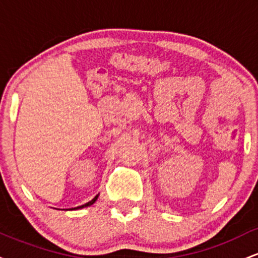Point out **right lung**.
<instances>
[{"label":"right lung","mask_w":258,"mask_h":258,"mask_svg":"<svg viewBox=\"0 0 258 258\" xmlns=\"http://www.w3.org/2000/svg\"><path fill=\"white\" fill-rule=\"evenodd\" d=\"M98 197H99V194L96 195V197H94L93 199H92L91 201H88V203H86L85 205H81V206H78V207H74V209H70V210H79V209H84V207H88V206L93 205V204L97 201V199H98Z\"/></svg>","instance_id":"right-lung-1"}]
</instances>
